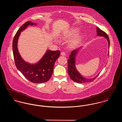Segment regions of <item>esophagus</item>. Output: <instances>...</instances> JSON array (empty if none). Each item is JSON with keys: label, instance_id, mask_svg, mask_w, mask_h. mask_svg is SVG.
<instances>
[{"label": "esophagus", "instance_id": "34e87169", "mask_svg": "<svg viewBox=\"0 0 122 122\" xmlns=\"http://www.w3.org/2000/svg\"><path fill=\"white\" fill-rule=\"evenodd\" d=\"M61 55H62V56H65V55H66V53H65V52H61Z\"/></svg>", "mask_w": 122, "mask_h": 122}]
</instances>
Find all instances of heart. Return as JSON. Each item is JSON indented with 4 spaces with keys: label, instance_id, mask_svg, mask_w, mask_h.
<instances>
[{
    "label": "heart",
    "instance_id": "1",
    "mask_svg": "<svg viewBox=\"0 0 122 122\" xmlns=\"http://www.w3.org/2000/svg\"><path fill=\"white\" fill-rule=\"evenodd\" d=\"M79 30L77 27H73L69 30L65 31L61 36V39L67 40H69L74 36L77 35L79 32ZM83 36L81 35H77L73 38L69 42V46L71 48L77 47L81 43L83 39Z\"/></svg>",
    "mask_w": 122,
    "mask_h": 122
}]
</instances>
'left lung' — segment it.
I'll use <instances>...</instances> for the list:
<instances>
[{"instance_id":"1","label":"left lung","mask_w":122,"mask_h":122,"mask_svg":"<svg viewBox=\"0 0 122 122\" xmlns=\"http://www.w3.org/2000/svg\"><path fill=\"white\" fill-rule=\"evenodd\" d=\"M97 29V36H103L107 40L108 42V49H109V45H110V40L108 37V36L103 31L100 30L99 28L96 27ZM83 47L81 46L78 49L75 50L71 52L69 56V59L68 60V74L70 76V78L74 82L83 84L89 82L93 81L99 75V73L94 77L91 78H86L84 77L76 69V56L77 55L79 51ZM109 55V52H108V56Z\"/></svg>"}]
</instances>
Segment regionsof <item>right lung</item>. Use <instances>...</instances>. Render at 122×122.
<instances>
[{"mask_svg":"<svg viewBox=\"0 0 122 122\" xmlns=\"http://www.w3.org/2000/svg\"><path fill=\"white\" fill-rule=\"evenodd\" d=\"M37 24L28 21L18 30L13 41V52L15 64L18 70L30 81L34 83H43L51 78L55 61L60 55V51L47 50L42 58L36 63H30L21 57L18 49V41L21 32L30 25Z\"/></svg>","mask_w":122,"mask_h":122,"instance_id":"add662e5","label":"right lung"}]
</instances>
